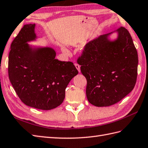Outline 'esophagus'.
I'll use <instances>...</instances> for the list:
<instances>
[{
    "instance_id": "1",
    "label": "esophagus",
    "mask_w": 148,
    "mask_h": 148,
    "mask_svg": "<svg viewBox=\"0 0 148 148\" xmlns=\"http://www.w3.org/2000/svg\"><path fill=\"white\" fill-rule=\"evenodd\" d=\"M74 65H75V68H76V69H77L79 73H80V72H81V67H80V66H79L78 64H75Z\"/></svg>"
}]
</instances>
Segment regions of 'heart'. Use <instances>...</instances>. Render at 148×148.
<instances>
[{
    "label": "heart",
    "mask_w": 148,
    "mask_h": 148,
    "mask_svg": "<svg viewBox=\"0 0 148 148\" xmlns=\"http://www.w3.org/2000/svg\"><path fill=\"white\" fill-rule=\"evenodd\" d=\"M62 50H63V51H65V52H66V51H66V49H64V48L62 49Z\"/></svg>",
    "instance_id": "obj_1"
}]
</instances>
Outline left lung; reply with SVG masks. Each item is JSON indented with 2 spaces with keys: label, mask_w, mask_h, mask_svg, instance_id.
Listing matches in <instances>:
<instances>
[{
  "label": "left lung",
  "mask_w": 148,
  "mask_h": 148,
  "mask_svg": "<svg viewBox=\"0 0 148 148\" xmlns=\"http://www.w3.org/2000/svg\"><path fill=\"white\" fill-rule=\"evenodd\" d=\"M115 33L117 37L111 40ZM77 62L87 79V98L95 106L106 107L118 103L134 88L138 52L124 27L90 40Z\"/></svg>",
  "instance_id": "obj_1"
}]
</instances>
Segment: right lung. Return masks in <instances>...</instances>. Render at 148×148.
Here are the masks:
<instances>
[{
    "instance_id": "obj_1",
    "label": "right lung",
    "mask_w": 148,
    "mask_h": 148,
    "mask_svg": "<svg viewBox=\"0 0 148 148\" xmlns=\"http://www.w3.org/2000/svg\"><path fill=\"white\" fill-rule=\"evenodd\" d=\"M35 28L36 24L24 25L11 44L9 77L25 105L51 110L62 103L67 86L78 71L73 62L56 59L52 47L30 45L38 39Z\"/></svg>"
}]
</instances>
